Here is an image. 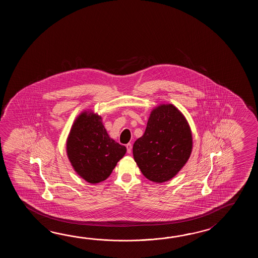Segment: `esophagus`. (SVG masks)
<instances>
[{
    "label": "esophagus",
    "instance_id": "1",
    "mask_svg": "<svg viewBox=\"0 0 258 258\" xmlns=\"http://www.w3.org/2000/svg\"><path fill=\"white\" fill-rule=\"evenodd\" d=\"M126 148H127V153H131L132 152V144H127L126 145Z\"/></svg>",
    "mask_w": 258,
    "mask_h": 258
}]
</instances>
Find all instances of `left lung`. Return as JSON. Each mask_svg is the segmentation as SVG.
Instances as JSON below:
<instances>
[{"label": "left lung", "mask_w": 258, "mask_h": 258, "mask_svg": "<svg viewBox=\"0 0 258 258\" xmlns=\"http://www.w3.org/2000/svg\"><path fill=\"white\" fill-rule=\"evenodd\" d=\"M191 128L184 115L172 104L152 110L146 131L134 144L133 155L143 175L154 182L172 179L192 153Z\"/></svg>", "instance_id": "1"}]
</instances>
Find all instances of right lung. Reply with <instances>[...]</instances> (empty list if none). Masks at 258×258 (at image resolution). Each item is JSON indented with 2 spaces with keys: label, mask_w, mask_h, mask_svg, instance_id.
I'll return each mask as SVG.
<instances>
[{
  "label": "right lung",
  "mask_w": 258,
  "mask_h": 258,
  "mask_svg": "<svg viewBox=\"0 0 258 258\" xmlns=\"http://www.w3.org/2000/svg\"><path fill=\"white\" fill-rule=\"evenodd\" d=\"M66 153L77 174L95 184L110 175L117 162L126 153V148L109 137L101 116L85 110L72 125Z\"/></svg>",
  "instance_id": "right-lung-1"
}]
</instances>
